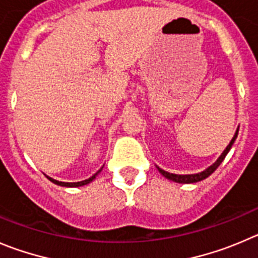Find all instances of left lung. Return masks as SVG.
<instances>
[{"mask_svg":"<svg viewBox=\"0 0 258 258\" xmlns=\"http://www.w3.org/2000/svg\"><path fill=\"white\" fill-rule=\"evenodd\" d=\"M238 131H239V127L237 128V131H235L234 136H233V139L230 140L229 145L225 148V150L223 151V153L220 154V156H219L218 159L215 160V163H213V164L210 165V167H208L206 169H204L202 172H199V173H195V174H174V173H169L167 172V170L162 169V168H159L158 165H155L156 169L159 170V173L163 175V177H165L167 179L169 180H173V182H175V183H182V184H189V183H196V182H200V180H204L206 179V178L209 177V175L213 174L214 172H215L216 169H218L219 165L221 164V162H223L224 159H225V156H227V154L229 153V150L232 149L233 144H234L235 139H237L238 136Z\"/></svg>","mask_w":258,"mask_h":258,"instance_id":"obj_1","label":"left lung"}]
</instances>
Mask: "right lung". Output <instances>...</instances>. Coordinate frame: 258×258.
<instances>
[{
	"label": "right lung",
	"instance_id": "add662e5",
	"mask_svg": "<svg viewBox=\"0 0 258 258\" xmlns=\"http://www.w3.org/2000/svg\"><path fill=\"white\" fill-rule=\"evenodd\" d=\"M102 169H103V167L100 168V169L98 170V172H96L95 174L91 175L90 178H88V179H85V180H81V182H59V180L53 179V178L48 177V175H45V177H47L48 179L50 180V182H53V183H54V184H57V186H61V187H81V186H85V184H89V183H90V182H93V180L96 178V175H98L100 172H102Z\"/></svg>",
	"mask_w": 258,
	"mask_h": 258
}]
</instances>
